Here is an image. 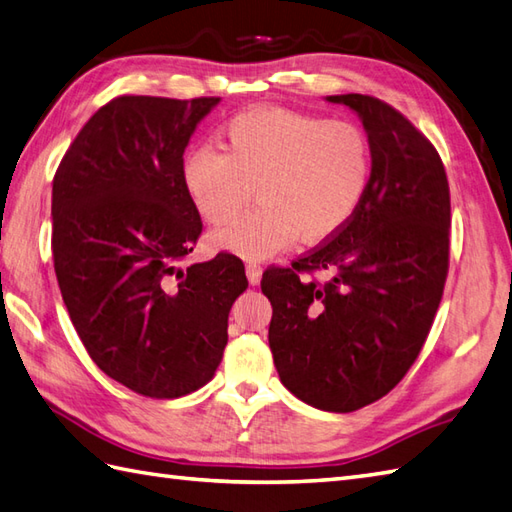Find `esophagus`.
<instances>
[{
    "label": "esophagus",
    "mask_w": 512,
    "mask_h": 512,
    "mask_svg": "<svg viewBox=\"0 0 512 512\" xmlns=\"http://www.w3.org/2000/svg\"><path fill=\"white\" fill-rule=\"evenodd\" d=\"M245 271H247V280L252 282V285H258L260 278H263V267H260V263H256V260H249L245 265Z\"/></svg>",
    "instance_id": "obj_1"
}]
</instances>
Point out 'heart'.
Wrapping results in <instances>:
<instances>
[{"label":"heart","instance_id":"1","mask_svg":"<svg viewBox=\"0 0 512 512\" xmlns=\"http://www.w3.org/2000/svg\"><path fill=\"white\" fill-rule=\"evenodd\" d=\"M225 149L201 144L184 160V184L203 217L227 225L257 186L259 206L214 234L245 258H267L295 238L320 243L355 217L372 179L366 131L291 109L238 113L225 127Z\"/></svg>","mask_w":512,"mask_h":512}]
</instances>
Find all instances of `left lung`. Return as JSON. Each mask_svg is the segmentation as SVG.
I'll return each mask as SVG.
<instances>
[{"mask_svg": "<svg viewBox=\"0 0 512 512\" xmlns=\"http://www.w3.org/2000/svg\"><path fill=\"white\" fill-rule=\"evenodd\" d=\"M326 100L366 127L368 192L342 230L291 267H269L260 289L282 385L346 414L388 394L425 344L449 271L451 199L438 151L401 111L363 94Z\"/></svg>", "mask_w": 512, "mask_h": 512, "instance_id": "1", "label": "left lung"}]
</instances>
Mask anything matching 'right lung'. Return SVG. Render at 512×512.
<instances>
[{
	"label": "right lung",
	"instance_id": "1",
	"mask_svg": "<svg viewBox=\"0 0 512 512\" xmlns=\"http://www.w3.org/2000/svg\"><path fill=\"white\" fill-rule=\"evenodd\" d=\"M217 96H118L78 131L52 181V256L70 320L96 366L151 399L217 372L227 315L247 289L221 252L181 267L201 217L184 151Z\"/></svg>",
	"mask_w": 512,
	"mask_h": 512
}]
</instances>
